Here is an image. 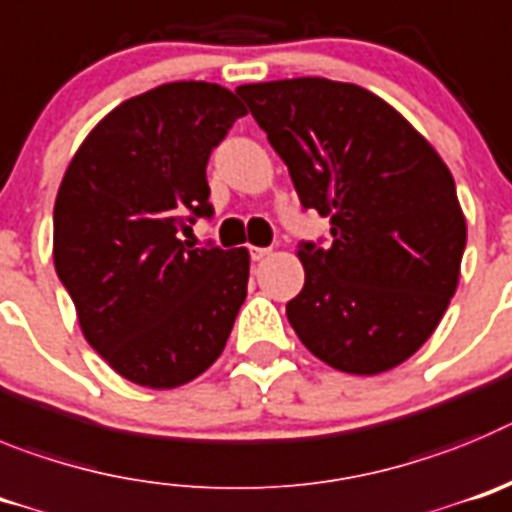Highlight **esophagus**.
<instances>
[{"mask_svg": "<svg viewBox=\"0 0 512 512\" xmlns=\"http://www.w3.org/2000/svg\"><path fill=\"white\" fill-rule=\"evenodd\" d=\"M270 255V247H250V257L255 262H260V260H265V257Z\"/></svg>", "mask_w": 512, "mask_h": 512, "instance_id": "34e87169", "label": "esophagus"}]
</instances>
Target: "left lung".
I'll list each match as a JSON object with an SVG mask.
<instances>
[{
  "instance_id": "1",
  "label": "left lung",
  "mask_w": 512,
  "mask_h": 512,
  "mask_svg": "<svg viewBox=\"0 0 512 512\" xmlns=\"http://www.w3.org/2000/svg\"><path fill=\"white\" fill-rule=\"evenodd\" d=\"M288 165L303 209L331 245H298L306 283L288 301L311 354L349 375H380L434 334L459 283L467 222L449 168L403 114L329 78L239 86Z\"/></svg>"
}]
</instances>
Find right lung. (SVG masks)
Masks as SVG:
<instances>
[{"mask_svg":"<svg viewBox=\"0 0 512 512\" xmlns=\"http://www.w3.org/2000/svg\"><path fill=\"white\" fill-rule=\"evenodd\" d=\"M247 109L176 81L122 101L89 132L53 209V262L86 342L124 380L168 390L209 370L247 298L250 252L181 239L211 216L206 163Z\"/></svg>","mask_w":512,"mask_h":512,"instance_id":"right-lung-1","label":"right lung"}]
</instances>
